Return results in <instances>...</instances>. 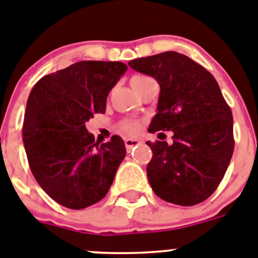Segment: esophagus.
<instances>
[{
    "instance_id": "obj_1",
    "label": "esophagus",
    "mask_w": 258,
    "mask_h": 258,
    "mask_svg": "<svg viewBox=\"0 0 258 258\" xmlns=\"http://www.w3.org/2000/svg\"><path fill=\"white\" fill-rule=\"evenodd\" d=\"M139 144H140V141H139L138 139H126V140H124V145H126L127 152H131L132 148L138 146Z\"/></svg>"
}]
</instances>
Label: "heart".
<instances>
[{
	"instance_id": "obj_1",
	"label": "heart",
	"mask_w": 258,
	"mask_h": 258,
	"mask_svg": "<svg viewBox=\"0 0 258 258\" xmlns=\"http://www.w3.org/2000/svg\"><path fill=\"white\" fill-rule=\"evenodd\" d=\"M145 80H148V77H145V76H135V77L131 78V85H138V83L143 82ZM141 126H143L141 120L127 118V119L120 120L119 130L126 135H135L140 131Z\"/></svg>"
}]
</instances>
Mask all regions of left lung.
I'll return each instance as SVG.
<instances>
[{"label":"left lung","mask_w":258,"mask_h":258,"mask_svg":"<svg viewBox=\"0 0 258 258\" xmlns=\"http://www.w3.org/2000/svg\"><path fill=\"white\" fill-rule=\"evenodd\" d=\"M128 66L161 86L150 134L172 131V144L146 143L153 152L146 167L153 191L178 206L206 201L224 178L234 152L233 114L219 85L207 69L175 51Z\"/></svg>","instance_id":"1"}]
</instances>
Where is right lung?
<instances>
[{
	"label": "right lung",
	"instance_id": "right-lung-1",
	"mask_svg": "<svg viewBox=\"0 0 258 258\" xmlns=\"http://www.w3.org/2000/svg\"><path fill=\"white\" fill-rule=\"evenodd\" d=\"M126 69L120 61H78L41 78L28 97V163L39 186L64 207L83 210L101 201L126 157L119 136L100 144L86 128L94 114L105 113L106 97Z\"/></svg>",
	"mask_w": 258,
	"mask_h": 258
}]
</instances>
